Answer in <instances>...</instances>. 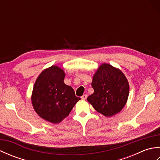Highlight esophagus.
Wrapping results in <instances>:
<instances>
[{"label":"esophagus","instance_id":"34e87169","mask_svg":"<svg viewBox=\"0 0 160 160\" xmlns=\"http://www.w3.org/2000/svg\"><path fill=\"white\" fill-rule=\"evenodd\" d=\"M87 95H86V94L83 95V96L81 97V98H82V100H85L87 99Z\"/></svg>","mask_w":160,"mask_h":160}]
</instances>
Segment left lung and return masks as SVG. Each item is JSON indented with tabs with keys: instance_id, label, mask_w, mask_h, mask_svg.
<instances>
[{
	"instance_id": "obj_1",
	"label": "left lung",
	"mask_w": 160,
	"mask_h": 160,
	"mask_svg": "<svg viewBox=\"0 0 160 160\" xmlns=\"http://www.w3.org/2000/svg\"><path fill=\"white\" fill-rule=\"evenodd\" d=\"M91 86L94 93L87 98V101L104 116L116 115L127 104L129 84L125 75L118 68L102 64L93 75Z\"/></svg>"
}]
</instances>
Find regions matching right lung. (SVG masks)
<instances>
[{
    "instance_id": "1",
    "label": "right lung",
    "mask_w": 160,
    "mask_h": 160,
    "mask_svg": "<svg viewBox=\"0 0 160 160\" xmlns=\"http://www.w3.org/2000/svg\"><path fill=\"white\" fill-rule=\"evenodd\" d=\"M65 73L53 65L43 70L37 78L32 94L33 109L43 120L58 124L69 115L80 98L73 88L64 84Z\"/></svg>"
}]
</instances>
